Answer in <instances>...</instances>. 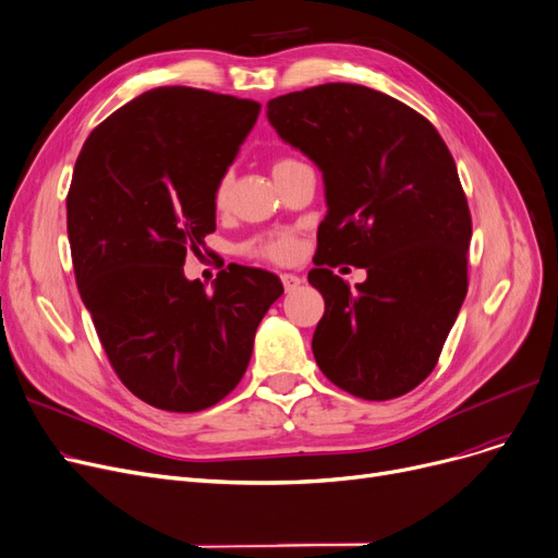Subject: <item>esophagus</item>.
<instances>
[{
  "instance_id": "obj_1",
  "label": "esophagus",
  "mask_w": 558,
  "mask_h": 558,
  "mask_svg": "<svg viewBox=\"0 0 558 558\" xmlns=\"http://www.w3.org/2000/svg\"><path fill=\"white\" fill-rule=\"evenodd\" d=\"M280 280H282L284 292H294V289H296V287H301V282H303V278H301V276H296V274H282V276H280Z\"/></svg>"
}]
</instances>
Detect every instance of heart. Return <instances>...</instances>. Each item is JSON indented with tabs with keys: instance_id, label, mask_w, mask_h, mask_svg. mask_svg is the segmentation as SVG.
Wrapping results in <instances>:
<instances>
[{
	"instance_id": "b5f03b06",
	"label": "heart",
	"mask_w": 558,
	"mask_h": 558,
	"mask_svg": "<svg viewBox=\"0 0 558 558\" xmlns=\"http://www.w3.org/2000/svg\"><path fill=\"white\" fill-rule=\"evenodd\" d=\"M287 163H294V159H278L274 166V173L278 168L287 166ZM228 193H230V175H223L216 184L214 191V205L216 207H223L228 201ZM301 251L299 244V236L294 230H278V232H269V234H262L255 236L244 244V253L253 255V257H264V259H271V262H292Z\"/></svg>"
}]
</instances>
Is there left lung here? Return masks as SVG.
I'll use <instances>...</instances> for the list:
<instances>
[{"label":"left lung","mask_w":558,"mask_h":558,"mask_svg":"<svg viewBox=\"0 0 558 558\" xmlns=\"http://www.w3.org/2000/svg\"><path fill=\"white\" fill-rule=\"evenodd\" d=\"M266 118L319 166L326 186L307 274L326 301L314 360L360 399L415 390L468 294L472 216L442 136L415 109L357 84L280 95ZM342 260L368 280L351 290L331 274Z\"/></svg>","instance_id":"8db88e82"}]
</instances>
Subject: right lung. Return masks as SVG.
Here are the masks:
<instances>
[{"instance_id":"right-lung-1","label":"right lung","mask_w":558,"mask_h":558,"mask_svg":"<svg viewBox=\"0 0 558 558\" xmlns=\"http://www.w3.org/2000/svg\"><path fill=\"white\" fill-rule=\"evenodd\" d=\"M259 102L161 86L86 138L68 191V239L82 301L113 372L141 401L198 413L228 397L282 282L230 264L205 292L186 253L216 230L214 191Z\"/></svg>"}]
</instances>
